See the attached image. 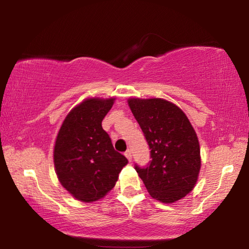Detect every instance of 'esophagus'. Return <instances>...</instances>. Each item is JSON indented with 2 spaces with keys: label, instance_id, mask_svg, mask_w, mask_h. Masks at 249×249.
I'll return each mask as SVG.
<instances>
[{
  "label": "esophagus",
  "instance_id": "34e87169",
  "mask_svg": "<svg viewBox=\"0 0 249 249\" xmlns=\"http://www.w3.org/2000/svg\"><path fill=\"white\" fill-rule=\"evenodd\" d=\"M124 155H125V157L129 160V161H132V151H130L129 149L126 150L125 153H124Z\"/></svg>",
  "mask_w": 249,
  "mask_h": 249
}]
</instances>
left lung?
Returning a JSON list of instances; mask_svg holds the SVG:
<instances>
[{
  "instance_id": "1",
  "label": "left lung",
  "mask_w": 249,
  "mask_h": 249,
  "mask_svg": "<svg viewBox=\"0 0 249 249\" xmlns=\"http://www.w3.org/2000/svg\"><path fill=\"white\" fill-rule=\"evenodd\" d=\"M128 105L150 149L147 167L135 165L149 195L174 203L192 191L201 168L200 145L190 121L162 99H129Z\"/></svg>"
}]
</instances>
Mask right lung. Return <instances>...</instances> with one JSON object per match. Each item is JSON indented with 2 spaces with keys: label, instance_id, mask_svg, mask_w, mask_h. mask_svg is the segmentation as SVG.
Segmentation results:
<instances>
[{
  "label": "right lung",
  "instance_id": "1",
  "mask_svg": "<svg viewBox=\"0 0 249 249\" xmlns=\"http://www.w3.org/2000/svg\"><path fill=\"white\" fill-rule=\"evenodd\" d=\"M114 100L83 101L71 109L59 129L53 149L56 174L62 187L82 202H94L111 191L128 162L102 128Z\"/></svg>",
  "mask_w": 249,
  "mask_h": 249
}]
</instances>
